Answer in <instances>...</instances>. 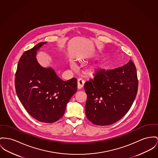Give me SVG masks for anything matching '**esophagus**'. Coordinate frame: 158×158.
<instances>
[{
    "instance_id": "34e87169",
    "label": "esophagus",
    "mask_w": 158,
    "mask_h": 158,
    "mask_svg": "<svg viewBox=\"0 0 158 158\" xmlns=\"http://www.w3.org/2000/svg\"><path fill=\"white\" fill-rule=\"evenodd\" d=\"M84 81L82 79H79L77 81V87L78 89H81L84 86Z\"/></svg>"
}]
</instances>
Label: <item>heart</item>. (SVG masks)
<instances>
[{
  "label": "heart",
  "mask_w": 158,
  "mask_h": 158,
  "mask_svg": "<svg viewBox=\"0 0 158 158\" xmlns=\"http://www.w3.org/2000/svg\"><path fill=\"white\" fill-rule=\"evenodd\" d=\"M104 63H102V62L93 64L89 68V73L91 75L96 74L98 72H99V71H101V69H102V68H104ZM70 66L72 68H74L75 67V63H74L73 61H71L70 62Z\"/></svg>",
  "instance_id": "1"
}]
</instances>
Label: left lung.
Here are the masks:
<instances>
[{
    "instance_id": "left-lung-1",
    "label": "left lung",
    "mask_w": 158,
    "mask_h": 158,
    "mask_svg": "<svg viewBox=\"0 0 158 158\" xmlns=\"http://www.w3.org/2000/svg\"><path fill=\"white\" fill-rule=\"evenodd\" d=\"M137 70L131 60L114 69H102L84 84L87 94L85 115L92 123L112 125L132 105L138 90Z\"/></svg>"
}]
</instances>
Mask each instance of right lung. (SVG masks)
<instances>
[{"mask_svg":"<svg viewBox=\"0 0 158 158\" xmlns=\"http://www.w3.org/2000/svg\"><path fill=\"white\" fill-rule=\"evenodd\" d=\"M47 42L38 44L21 56L15 73L17 95L27 113L37 120L51 123L64 115L66 104L77 90V80H61L52 68L38 62L37 51Z\"/></svg>","mask_w":158,"mask_h":158,"instance_id":"1","label":"right lung"}]
</instances>
